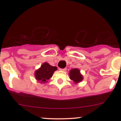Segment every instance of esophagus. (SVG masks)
Segmentation results:
<instances>
[{
	"instance_id": "34e87169",
	"label": "esophagus",
	"mask_w": 121,
	"mask_h": 121,
	"mask_svg": "<svg viewBox=\"0 0 121 121\" xmlns=\"http://www.w3.org/2000/svg\"><path fill=\"white\" fill-rule=\"evenodd\" d=\"M60 70H62V71H66V68H63V69H62V68H60Z\"/></svg>"
}]
</instances>
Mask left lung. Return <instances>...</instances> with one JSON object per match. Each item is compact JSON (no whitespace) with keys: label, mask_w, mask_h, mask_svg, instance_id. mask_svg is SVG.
Wrapping results in <instances>:
<instances>
[{"label":"left lung","mask_w":121,"mask_h":121,"mask_svg":"<svg viewBox=\"0 0 121 121\" xmlns=\"http://www.w3.org/2000/svg\"><path fill=\"white\" fill-rule=\"evenodd\" d=\"M69 76H70V78L75 83L79 82L83 79L82 76L80 74V70L78 69H73L70 70Z\"/></svg>","instance_id":"8db88e82"}]
</instances>
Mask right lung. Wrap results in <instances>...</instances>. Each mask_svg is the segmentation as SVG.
Returning <instances> with one entry per match:
<instances>
[{
	"mask_svg": "<svg viewBox=\"0 0 121 121\" xmlns=\"http://www.w3.org/2000/svg\"><path fill=\"white\" fill-rule=\"evenodd\" d=\"M57 68L56 66H52L49 64L45 62L41 65L39 69L35 72L36 80L41 83H45L52 77L54 72Z\"/></svg>",
	"mask_w": 121,
	"mask_h": 121,
	"instance_id": "add662e5",
	"label": "right lung"
}]
</instances>
